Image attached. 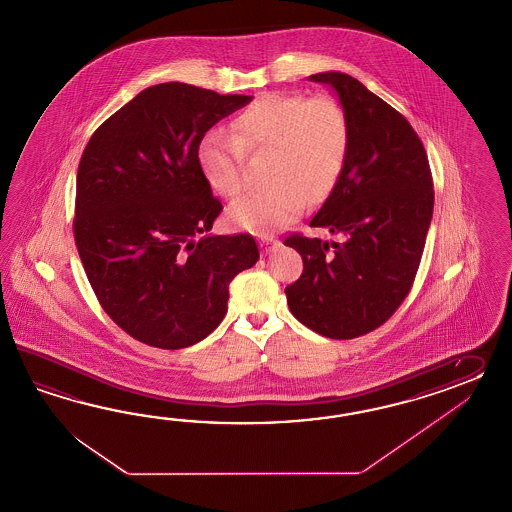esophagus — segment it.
Wrapping results in <instances>:
<instances>
[{
  "label": "esophagus",
  "mask_w": 512,
  "mask_h": 512,
  "mask_svg": "<svg viewBox=\"0 0 512 512\" xmlns=\"http://www.w3.org/2000/svg\"><path fill=\"white\" fill-rule=\"evenodd\" d=\"M259 240H261V248H263L264 255H266V253H270L272 248L279 244V242H277L276 236L261 235L259 236Z\"/></svg>",
  "instance_id": "34e87169"
}]
</instances>
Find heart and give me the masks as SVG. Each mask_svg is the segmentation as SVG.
<instances>
[{
	"mask_svg": "<svg viewBox=\"0 0 512 512\" xmlns=\"http://www.w3.org/2000/svg\"><path fill=\"white\" fill-rule=\"evenodd\" d=\"M348 147L350 121L339 100L272 93L236 117L233 134H207L197 160L208 184L233 197L244 188L246 151L276 149L270 173L274 186L249 192L227 210L236 227L264 233L300 216L307 199L332 192Z\"/></svg>",
	"mask_w": 512,
	"mask_h": 512,
	"instance_id": "1",
	"label": "heart"
}]
</instances>
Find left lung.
Listing matches in <instances>:
<instances>
[{"label":"left lung","instance_id":"obj_1","mask_svg":"<svg viewBox=\"0 0 512 512\" xmlns=\"http://www.w3.org/2000/svg\"><path fill=\"white\" fill-rule=\"evenodd\" d=\"M350 121L343 173L311 227L341 242L292 235L304 272L285 289L292 315L330 339L373 332L402 304L414 283L429 233L434 190L429 158L399 111L345 72H318Z\"/></svg>","mask_w":512,"mask_h":512}]
</instances>
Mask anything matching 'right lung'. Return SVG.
Masks as SVG:
<instances>
[{
    "label": "right lung",
    "instance_id": "obj_1",
    "mask_svg": "<svg viewBox=\"0 0 512 512\" xmlns=\"http://www.w3.org/2000/svg\"><path fill=\"white\" fill-rule=\"evenodd\" d=\"M188 83L143 89L91 136L78 167L74 238L111 320L145 345L177 350L218 328L229 283L259 261L251 235H210L221 203L197 151L251 102Z\"/></svg>",
    "mask_w": 512,
    "mask_h": 512
}]
</instances>
